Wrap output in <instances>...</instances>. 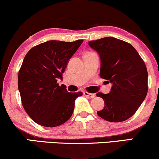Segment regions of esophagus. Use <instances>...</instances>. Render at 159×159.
Returning a JSON list of instances; mask_svg holds the SVG:
<instances>
[{
    "mask_svg": "<svg viewBox=\"0 0 159 159\" xmlns=\"http://www.w3.org/2000/svg\"><path fill=\"white\" fill-rule=\"evenodd\" d=\"M84 95L86 96H87V97H89V98H94L95 96H96V95L95 94L90 93H88V92H84Z\"/></svg>",
    "mask_w": 159,
    "mask_h": 159,
    "instance_id": "obj_1",
    "label": "esophagus"
}]
</instances>
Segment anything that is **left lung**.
Returning a JSON list of instances; mask_svg holds the SVG:
<instances>
[{"mask_svg":"<svg viewBox=\"0 0 159 159\" xmlns=\"http://www.w3.org/2000/svg\"><path fill=\"white\" fill-rule=\"evenodd\" d=\"M88 44L100 57V77L112 84L109 93H96L105 102V107L97 114L113 123L125 121L134 114L147 96L145 63L135 48L123 40L105 37Z\"/></svg>","mask_w":159,"mask_h":159,"instance_id":"1","label":"left lung"}]
</instances>
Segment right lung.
<instances>
[{
	"label": "right lung",
	"mask_w": 159,
	"mask_h": 159,
	"mask_svg": "<svg viewBox=\"0 0 159 159\" xmlns=\"http://www.w3.org/2000/svg\"><path fill=\"white\" fill-rule=\"evenodd\" d=\"M83 41L50 40L33 47L24 58L18 88L24 109L39 125L58 126L72 115L75 101L82 93H69L57 78H63L68 61Z\"/></svg>",
	"instance_id": "1"
}]
</instances>
